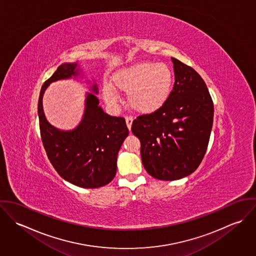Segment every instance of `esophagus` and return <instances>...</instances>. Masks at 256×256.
Wrapping results in <instances>:
<instances>
[{"mask_svg":"<svg viewBox=\"0 0 256 256\" xmlns=\"http://www.w3.org/2000/svg\"><path fill=\"white\" fill-rule=\"evenodd\" d=\"M132 122H133V117H131V116H127V117H126V125H127V127H128V129H129V130L131 129Z\"/></svg>","mask_w":256,"mask_h":256,"instance_id":"esophagus-1","label":"esophagus"}]
</instances>
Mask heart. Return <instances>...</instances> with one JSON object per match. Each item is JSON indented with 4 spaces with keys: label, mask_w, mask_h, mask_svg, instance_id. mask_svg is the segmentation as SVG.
<instances>
[{
    "label": "heart",
    "mask_w": 256,
    "mask_h": 256,
    "mask_svg": "<svg viewBox=\"0 0 256 256\" xmlns=\"http://www.w3.org/2000/svg\"><path fill=\"white\" fill-rule=\"evenodd\" d=\"M112 84L118 90L128 94L132 110L148 114L162 108L168 100L174 88V73L164 63L140 62L115 72ZM102 96L111 106L118 102L110 84L104 86Z\"/></svg>",
    "instance_id": "b5f03b06"
}]
</instances>
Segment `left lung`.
<instances>
[{
    "label": "left lung",
    "mask_w": 256,
    "mask_h": 256,
    "mask_svg": "<svg viewBox=\"0 0 256 256\" xmlns=\"http://www.w3.org/2000/svg\"><path fill=\"white\" fill-rule=\"evenodd\" d=\"M174 84L166 104L156 112L138 116L132 133L141 142L146 172L160 180H178L199 166L206 152L214 106L200 74L172 58Z\"/></svg>",
    "instance_id": "left-lung-1"
}]
</instances>
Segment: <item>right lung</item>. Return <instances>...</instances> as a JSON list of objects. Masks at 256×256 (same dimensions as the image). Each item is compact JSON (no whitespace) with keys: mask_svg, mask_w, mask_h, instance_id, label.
Here are the masks:
<instances>
[{"mask_svg":"<svg viewBox=\"0 0 256 256\" xmlns=\"http://www.w3.org/2000/svg\"><path fill=\"white\" fill-rule=\"evenodd\" d=\"M80 70L76 63H64L42 86L38 100L40 134L47 156L59 176L76 186L98 188L114 178L117 154L129 134L125 119L106 113L98 106L96 84L86 92L82 121L73 130H60L44 114L43 94L51 82L76 78Z\"/></svg>","mask_w":256,"mask_h":256,"instance_id":"1","label":"right lung"}]
</instances>
